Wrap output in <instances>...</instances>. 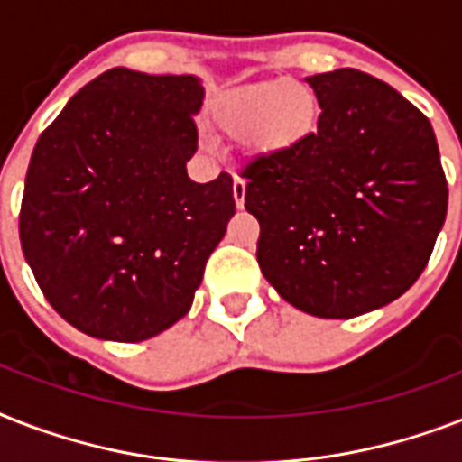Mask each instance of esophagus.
<instances>
[{
	"label": "esophagus",
	"mask_w": 462,
	"mask_h": 462,
	"mask_svg": "<svg viewBox=\"0 0 462 462\" xmlns=\"http://www.w3.org/2000/svg\"><path fill=\"white\" fill-rule=\"evenodd\" d=\"M245 194H246V181L242 180V177H235V181H232V196H235L237 208L245 206Z\"/></svg>",
	"instance_id": "obj_1"
}]
</instances>
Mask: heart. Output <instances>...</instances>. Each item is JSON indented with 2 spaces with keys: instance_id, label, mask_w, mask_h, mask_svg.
<instances>
[{
  "instance_id": "1",
  "label": "heart",
  "mask_w": 462,
  "mask_h": 462,
  "mask_svg": "<svg viewBox=\"0 0 462 462\" xmlns=\"http://www.w3.org/2000/svg\"><path fill=\"white\" fill-rule=\"evenodd\" d=\"M314 90L292 81H263L225 93L213 103V122L256 153H282L307 141L319 122Z\"/></svg>"
}]
</instances>
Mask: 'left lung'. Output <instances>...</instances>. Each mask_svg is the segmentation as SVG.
Here are the masks:
<instances>
[{
  "label": "left lung",
  "instance_id": "1",
  "mask_svg": "<svg viewBox=\"0 0 462 462\" xmlns=\"http://www.w3.org/2000/svg\"><path fill=\"white\" fill-rule=\"evenodd\" d=\"M316 132L242 170L256 259L278 295L352 319L415 285L444 227L448 184L430 119L357 69L309 76Z\"/></svg>",
  "mask_w": 462,
  "mask_h": 462
}]
</instances>
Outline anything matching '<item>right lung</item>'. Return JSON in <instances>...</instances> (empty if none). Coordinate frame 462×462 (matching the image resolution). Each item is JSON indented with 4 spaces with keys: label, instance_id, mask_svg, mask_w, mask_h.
Returning <instances> with one entry per match:
<instances>
[{
    "label": "right lung",
    "instance_id": "obj_1",
    "mask_svg": "<svg viewBox=\"0 0 462 462\" xmlns=\"http://www.w3.org/2000/svg\"><path fill=\"white\" fill-rule=\"evenodd\" d=\"M203 86L105 71L40 134L21 249L54 311L93 337L139 343L187 314L235 216L232 177L189 180Z\"/></svg>",
    "mask_w": 462,
    "mask_h": 462
}]
</instances>
